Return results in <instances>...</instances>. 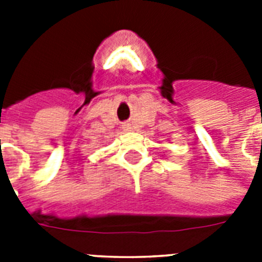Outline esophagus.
<instances>
[{"mask_svg":"<svg viewBox=\"0 0 262 262\" xmlns=\"http://www.w3.org/2000/svg\"><path fill=\"white\" fill-rule=\"evenodd\" d=\"M123 128H124V131H131V129H133V127H131V124L129 123H124Z\"/></svg>","mask_w":262,"mask_h":262,"instance_id":"esophagus-1","label":"esophagus"}]
</instances>
